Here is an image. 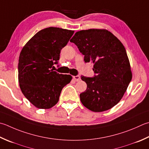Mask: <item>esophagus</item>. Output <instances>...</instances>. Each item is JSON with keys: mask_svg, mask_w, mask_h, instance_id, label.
Instances as JSON below:
<instances>
[{"mask_svg": "<svg viewBox=\"0 0 149 149\" xmlns=\"http://www.w3.org/2000/svg\"><path fill=\"white\" fill-rule=\"evenodd\" d=\"M74 79L75 81H80V79H81V77H80V76H79V75H76V76H74Z\"/></svg>", "mask_w": 149, "mask_h": 149, "instance_id": "obj_1", "label": "esophagus"}]
</instances>
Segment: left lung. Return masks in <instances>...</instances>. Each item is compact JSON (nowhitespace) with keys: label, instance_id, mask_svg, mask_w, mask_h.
I'll list each match as a JSON object with an SVG mask.
<instances>
[{"label":"left lung","instance_id":"left-lung-1","mask_svg":"<svg viewBox=\"0 0 149 149\" xmlns=\"http://www.w3.org/2000/svg\"><path fill=\"white\" fill-rule=\"evenodd\" d=\"M70 42L94 64V77L81 76L87 84L80 94L83 105L100 112L112 109L123 97L132 77L126 49L121 42L105 29H89L75 33Z\"/></svg>","mask_w":149,"mask_h":149}]
</instances>
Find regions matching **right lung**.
Here are the masks:
<instances>
[{"instance_id": "obj_1", "label": "right lung", "mask_w": 149, "mask_h": 149, "mask_svg": "<svg viewBox=\"0 0 149 149\" xmlns=\"http://www.w3.org/2000/svg\"><path fill=\"white\" fill-rule=\"evenodd\" d=\"M74 31L55 27L43 29L32 37L19 55L18 79L28 100L40 109H49L59 101L63 87L70 82V75L53 71L61 50Z\"/></svg>"}]
</instances>
